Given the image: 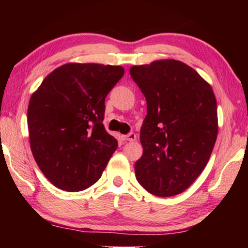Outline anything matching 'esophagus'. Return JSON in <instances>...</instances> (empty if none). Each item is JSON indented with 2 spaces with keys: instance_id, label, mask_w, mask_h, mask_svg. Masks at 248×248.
Returning <instances> with one entry per match:
<instances>
[{
  "instance_id": "1",
  "label": "esophagus",
  "mask_w": 248,
  "mask_h": 248,
  "mask_svg": "<svg viewBox=\"0 0 248 248\" xmlns=\"http://www.w3.org/2000/svg\"><path fill=\"white\" fill-rule=\"evenodd\" d=\"M123 140L124 141H130V142H133L137 140V134L133 133V132H131V133H128L126 135H123Z\"/></svg>"
}]
</instances>
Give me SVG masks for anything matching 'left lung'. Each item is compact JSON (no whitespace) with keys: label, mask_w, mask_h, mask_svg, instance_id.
Masks as SVG:
<instances>
[{"label":"left lung","mask_w":248,"mask_h":248,"mask_svg":"<svg viewBox=\"0 0 248 248\" xmlns=\"http://www.w3.org/2000/svg\"><path fill=\"white\" fill-rule=\"evenodd\" d=\"M130 73L147 100L135 176L151 194L177 195L199 177L215 147V93L195 70L176 60L132 66Z\"/></svg>","instance_id":"left-lung-1"}]
</instances>
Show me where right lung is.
I'll use <instances>...</instances> for the list:
<instances>
[{
    "label": "right lung",
    "instance_id": "1",
    "mask_svg": "<svg viewBox=\"0 0 248 248\" xmlns=\"http://www.w3.org/2000/svg\"><path fill=\"white\" fill-rule=\"evenodd\" d=\"M122 66L69 63L48 74L28 106L30 148L57 188L83 191L100 178L117 140L105 130V98Z\"/></svg>",
    "mask_w": 248,
    "mask_h": 248
}]
</instances>
